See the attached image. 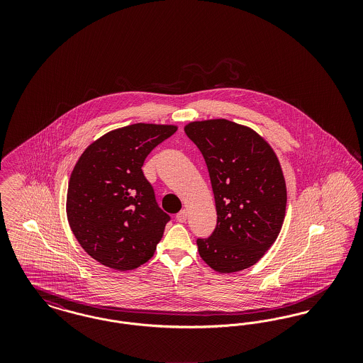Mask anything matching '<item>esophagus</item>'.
<instances>
[{
  "label": "esophagus",
  "instance_id": "esophagus-1",
  "mask_svg": "<svg viewBox=\"0 0 363 363\" xmlns=\"http://www.w3.org/2000/svg\"><path fill=\"white\" fill-rule=\"evenodd\" d=\"M186 218H188V212H186V209H182L181 212H178V213H177V220H178L179 223L186 222Z\"/></svg>",
  "mask_w": 363,
  "mask_h": 363
}]
</instances>
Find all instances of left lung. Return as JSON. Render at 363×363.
Masks as SVG:
<instances>
[{
    "mask_svg": "<svg viewBox=\"0 0 363 363\" xmlns=\"http://www.w3.org/2000/svg\"><path fill=\"white\" fill-rule=\"evenodd\" d=\"M185 133L207 163L218 222L197 238L208 265L231 274L255 265L277 241L287 191L271 145L247 126L227 120L190 122Z\"/></svg>",
    "mask_w": 363,
    "mask_h": 363,
    "instance_id": "left-lung-1",
    "label": "left lung"
}]
</instances>
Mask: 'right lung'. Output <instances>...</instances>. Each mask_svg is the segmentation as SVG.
<instances>
[{
    "mask_svg": "<svg viewBox=\"0 0 363 363\" xmlns=\"http://www.w3.org/2000/svg\"><path fill=\"white\" fill-rule=\"evenodd\" d=\"M175 130L174 125L133 123L106 133L79 157L67 215L76 240L98 262L130 271L154 256L170 216L157 206L141 167Z\"/></svg>",
    "mask_w": 363,
    "mask_h": 363,
    "instance_id": "1",
    "label": "right lung"
}]
</instances>
